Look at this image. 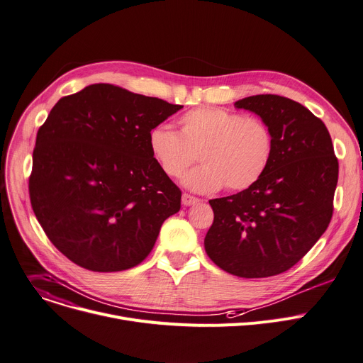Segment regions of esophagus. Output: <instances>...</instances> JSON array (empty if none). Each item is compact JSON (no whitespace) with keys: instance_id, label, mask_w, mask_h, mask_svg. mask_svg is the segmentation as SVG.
Wrapping results in <instances>:
<instances>
[{"instance_id":"esophagus-1","label":"esophagus","mask_w":363,"mask_h":363,"mask_svg":"<svg viewBox=\"0 0 363 363\" xmlns=\"http://www.w3.org/2000/svg\"><path fill=\"white\" fill-rule=\"evenodd\" d=\"M200 200L197 197H192L189 194H182V204L189 207V206H194V204H199Z\"/></svg>"}]
</instances>
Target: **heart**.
Instances as JSON below:
<instances>
[{
	"label": "heart",
	"mask_w": 363,
	"mask_h": 363,
	"mask_svg": "<svg viewBox=\"0 0 363 363\" xmlns=\"http://www.w3.org/2000/svg\"><path fill=\"white\" fill-rule=\"evenodd\" d=\"M147 141L152 157L169 178L182 177L199 157L203 164L184 178L186 188L199 192L248 189L273 156V134L262 119L213 106L185 112L178 119V134L153 127Z\"/></svg>",
	"instance_id": "obj_1"
}]
</instances>
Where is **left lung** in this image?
Returning <instances> with one entry per match:
<instances>
[{"mask_svg": "<svg viewBox=\"0 0 363 363\" xmlns=\"http://www.w3.org/2000/svg\"><path fill=\"white\" fill-rule=\"evenodd\" d=\"M257 113L273 134V156L259 181L238 194L210 200L214 220L204 248L222 270L245 279L289 270L330 225L339 160L323 121L277 94L235 104Z\"/></svg>", "mask_w": 363, "mask_h": 363, "instance_id": "obj_1", "label": "left lung"}]
</instances>
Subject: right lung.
Returning a JSON list of instances; mask_svg holds the SVG:
<instances>
[{"label":"right lung","mask_w":363,"mask_h":363,"mask_svg":"<svg viewBox=\"0 0 363 363\" xmlns=\"http://www.w3.org/2000/svg\"><path fill=\"white\" fill-rule=\"evenodd\" d=\"M181 108L99 83L51 109L36 135L29 194L69 261L111 273L150 254L162 223L181 208V189L152 157L149 131Z\"/></svg>","instance_id":"add662e5"}]
</instances>
